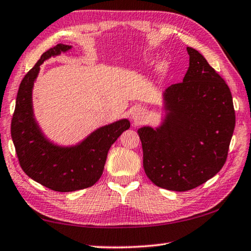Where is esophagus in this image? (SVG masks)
I'll return each instance as SVG.
<instances>
[{
  "mask_svg": "<svg viewBox=\"0 0 251 251\" xmlns=\"http://www.w3.org/2000/svg\"><path fill=\"white\" fill-rule=\"evenodd\" d=\"M131 120L134 121L135 124H139V123H143L146 120V113L143 108H136L131 113Z\"/></svg>",
  "mask_w": 251,
  "mask_h": 251,
  "instance_id": "34e87169",
  "label": "esophagus"
}]
</instances>
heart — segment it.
<instances>
[{
	"instance_id": "b5f03b06",
	"label": "heart",
	"mask_w": 251,
	"mask_h": 251,
	"mask_svg": "<svg viewBox=\"0 0 251 251\" xmlns=\"http://www.w3.org/2000/svg\"><path fill=\"white\" fill-rule=\"evenodd\" d=\"M159 67H160V69H161V70H163V69H164V67H165V65H164V64H160V66H159Z\"/></svg>"
}]
</instances>
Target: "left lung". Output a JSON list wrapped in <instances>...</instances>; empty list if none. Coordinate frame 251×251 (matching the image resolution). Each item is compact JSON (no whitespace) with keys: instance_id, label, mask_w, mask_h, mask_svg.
Returning a JSON list of instances; mask_svg holds the SVG:
<instances>
[{"instance_id":"1","label":"left lung","mask_w":251,"mask_h":251,"mask_svg":"<svg viewBox=\"0 0 251 251\" xmlns=\"http://www.w3.org/2000/svg\"><path fill=\"white\" fill-rule=\"evenodd\" d=\"M187 52L182 82L161 94L159 125L137 130L147 177L174 192L196 188L223 168L236 123L228 85L198 50Z\"/></svg>"}]
</instances>
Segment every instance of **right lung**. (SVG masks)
<instances>
[{
	"mask_svg": "<svg viewBox=\"0 0 251 251\" xmlns=\"http://www.w3.org/2000/svg\"><path fill=\"white\" fill-rule=\"evenodd\" d=\"M72 49V45L61 43L42 54L21 82L11 124L12 141L24 173L39 184L61 193L94 185L103 174L110 146L130 126L127 118H122L99 127L72 145H59L44 134L34 113V83L45 61Z\"/></svg>",
	"mask_w": 251,
	"mask_h": 251,
	"instance_id": "right-lung-1",
	"label": "right lung"
}]
</instances>
